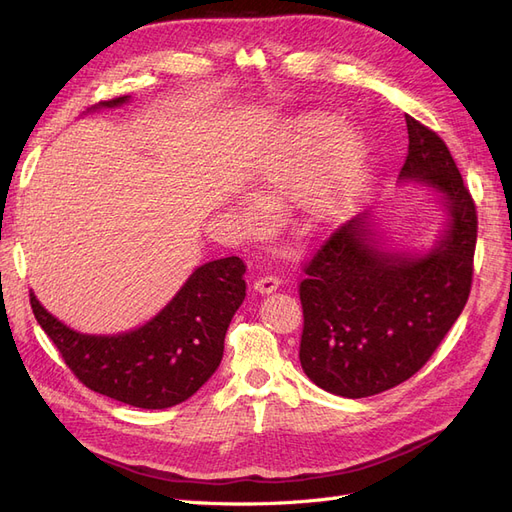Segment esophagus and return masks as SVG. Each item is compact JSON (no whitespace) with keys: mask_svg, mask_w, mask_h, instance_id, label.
Returning <instances> with one entry per match:
<instances>
[{"mask_svg":"<svg viewBox=\"0 0 512 512\" xmlns=\"http://www.w3.org/2000/svg\"><path fill=\"white\" fill-rule=\"evenodd\" d=\"M280 286H282V280L277 275H260L258 280L254 282V288L260 294H269V292L277 290Z\"/></svg>","mask_w":512,"mask_h":512,"instance_id":"34e87169","label":"esophagus"}]
</instances>
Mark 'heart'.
Instances as JSON below:
<instances>
[{
	"label": "heart",
	"instance_id": "obj_1",
	"mask_svg": "<svg viewBox=\"0 0 512 512\" xmlns=\"http://www.w3.org/2000/svg\"><path fill=\"white\" fill-rule=\"evenodd\" d=\"M365 147L354 128L331 113H307L292 123L256 168V192L269 205L294 203L309 222H327L354 198ZM256 218V207H250Z\"/></svg>",
	"mask_w": 512,
	"mask_h": 512
}]
</instances>
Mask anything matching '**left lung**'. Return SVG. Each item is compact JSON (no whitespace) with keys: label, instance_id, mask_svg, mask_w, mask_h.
Returning a JSON list of instances; mask_svg holds the SVG:
<instances>
[{"label":"left lung","instance_id":"left-lung-1","mask_svg":"<svg viewBox=\"0 0 512 512\" xmlns=\"http://www.w3.org/2000/svg\"><path fill=\"white\" fill-rule=\"evenodd\" d=\"M408 156L401 179L446 198L451 220L421 258L380 252L369 215L337 226L305 265L301 367L320 389L361 399L389 391L421 369L468 303L476 205L442 138L406 115Z\"/></svg>","mask_w":512,"mask_h":512}]
</instances>
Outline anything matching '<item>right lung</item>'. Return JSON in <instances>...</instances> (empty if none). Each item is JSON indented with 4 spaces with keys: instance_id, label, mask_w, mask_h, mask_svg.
<instances>
[{
    "instance_id": "add662e5",
    "label": "right lung",
    "mask_w": 512,
    "mask_h": 512,
    "mask_svg": "<svg viewBox=\"0 0 512 512\" xmlns=\"http://www.w3.org/2000/svg\"><path fill=\"white\" fill-rule=\"evenodd\" d=\"M128 96L100 102L119 106ZM245 262L228 256L198 267L145 327L83 335L53 318L29 292L34 316L87 389L134 408L162 410L192 397L220 367L228 324L245 299Z\"/></svg>"
}]
</instances>
